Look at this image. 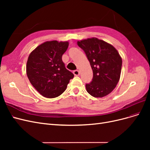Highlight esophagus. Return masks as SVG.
<instances>
[{"instance_id": "34e87169", "label": "esophagus", "mask_w": 150, "mask_h": 150, "mask_svg": "<svg viewBox=\"0 0 150 150\" xmlns=\"http://www.w3.org/2000/svg\"><path fill=\"white\" fill-rule=\"evenodd\" d=\"M73 74H74V76H79L80 74V72L79 70H75L73 71Z\"/></svg>"}]
</instances>
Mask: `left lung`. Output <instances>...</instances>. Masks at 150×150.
I'll return each instance as SVG.
<instances>
[{
	"label": "left lung",
	"instance_id": "8db88e82",
	"mask_svg": "<svg viewBox=\"0 0 150 150\" xmlns=\"http://www.w3.org/2000/svg\"><path fill=\"white\" fill-rule=\"evenodd\" d=\"M83 49L93 72V78L86 84L87 92L94 98H103L111 93L120 78L122 59L111 44L96 38L77 42Z\"/></svg>",
	"mask_w": 150,
	"mask_h": 150
}]
</instances>
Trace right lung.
<instances>
[{
    "instance_id": "obj_1",
    "label": "right lung",
    "mask_w": 150,
    "mask_h": 150,
    "mask_svg": "<svg viewBox=\"0 0 150 150\" xmlns=\"http://www.w3.org/2000/svg\"><path fill=\"white\" fill-rule=\"evenodd\" d=\"M69 46L67 41L51 40L40 44L29 54L26 73L31 84L47 98H56L64 92L74 74L62 61Z\"/></svg>"
}]
</instances>
